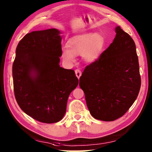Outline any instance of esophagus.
<instances>
[{
    "instance_id": "esophagus-1",
    "label": "esophagus",
    "mask_w": 152,
    "mask_h": 152,
    "mask_svg": "<svg viewBox=\"0 0 152 152\" xmlns=\"http://www.w3.org/2000/svg\"><path fill=\"white\" fill-rule=\"evenodd\" d=\"M75 74H76V76H77V78L79 79L80 77L82 75V72L80 70H79V69H76Z\"/></svg>"
}]
</instances>
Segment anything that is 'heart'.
Instances as JSON below:
<instances>
[{"mask_svg": "<svg viewBox=\"0 0 152 152\" xmlns=\"http://www.w3.org/2000/svg\"><path fill=\"white\" fill-rule=\"evenodd\" d=\"M106 41L100 33L86 34L74 37L68 41L67 46L62 49V57L64 61L72 63L76 55L82 54L86 62H94L104 51Z\"/></svg>", "mask_w": 152, "mask_h": 152, "instance_id": "b5f03b06", "label": "heart"}]
</instances>
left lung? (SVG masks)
Masks as SVG:
<instances>
[{"label":"left lung","mask_w":152,"mask_h":152,"mask_svg":"<svg viewBox=\"0 0 152 152\" xmlns=\"http://www.w3.org/2000/svg\"><path fill=\"white\" fill-rule=\"evenodd\" d=\"M109 47L86 66L80 78L88 108L97 120L123 116L138 96L141 76L136 45L120 26Z\"/></svg>","instance_id":"1"}]
</instances>
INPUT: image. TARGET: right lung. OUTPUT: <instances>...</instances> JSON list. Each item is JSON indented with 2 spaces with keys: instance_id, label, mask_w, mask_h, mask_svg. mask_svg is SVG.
Instances as JSON below:
<instances>
[{
  "instance_id": "right-lung-1",
  "label": "right lung",
  "mask_w": 152,
  "mask_h": 152,
  "mask_svg": "<svg viewBox=\"0 0 152 152\" xmlns=\"http://www.w3.org/2000/svg\"><path fill=\"white\" fill-rule=\"evenodd\" d=\"M60 33L50 28L26 34L16 47L12 65L18 106L33 119L46 124L62 119L68 96L78 84L74 71L59 65Z\"/></svg>"
}]
</instances>
